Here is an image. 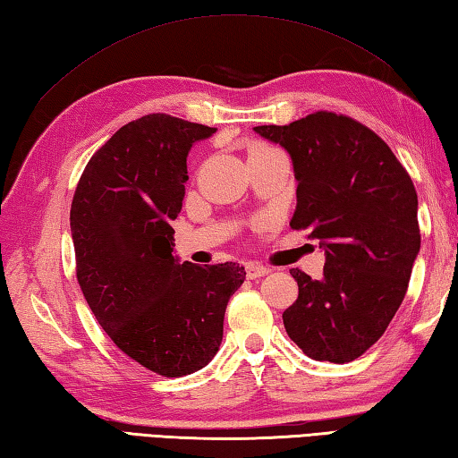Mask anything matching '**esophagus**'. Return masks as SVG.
<instances>
[{
	"mask_svg": "<svg viewBox=\"0 0 458 458\" xmlns=\"http://www.w3.org/2000/svg\"><path fill=\"white\" fill-rule=\"evenodd\" d=\"M270 272H272L270 267H266V266H259V264H254V262L246 264V276L250 277V280H256V277L267 276Z\"/></svg>",
	"mask_w": 458,
	"mask_h": 458,
	"instance_id": "1",
	"label": "esophagus"
}]
</instances>
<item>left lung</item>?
Masks as SVG:
<instances>
[{
  "instance_id": "1",
  "label": "left lung",
  "mask_w": 458,
  "mask_h": 458,
  "mask_svg": "<svg viewBox=\"0 0 458 458\" xmlns=\"http://www.w3.org/2000/svg\"><path fill=\"white\" fill-rule=\"evenodd\" d=\"M254 131L288 150L298 181L290 226L326 252L321 280L290 270L300 293L282 316L285 331L311 360L353 361L405 298L420 250L413 181L385 140L344 114Z\"/></svg>"
}]
</instances>
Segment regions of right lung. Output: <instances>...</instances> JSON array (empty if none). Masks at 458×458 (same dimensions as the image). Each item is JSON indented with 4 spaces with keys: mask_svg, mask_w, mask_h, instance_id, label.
I'll use <instances>...</instances> for the list:
<instances>
[{
    "mask_svg": "<svg viewBox=\"0 0 458 458\" xmlns=\"http://www.w3.org/2000/svg\"><path fill=\"white\" fill-rule=\"evenodd\" d=\"M216 129L155 113L124 124L83 170L71 204L77 280L114 345L165 377L212 361L240 264H181L174 230L192 145Z\"/></svg>",
    "mask_w": 458,
    "mask_h": 458,
    "instance_id": "right-lung-1",
    "label": "right lung"
}]
</instances>
